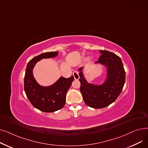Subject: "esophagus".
<instances>
[{
  "mask_svg": "<svg viewBox=\"0 0 148 148\" xmlns=\"http://www.w3.org/2000/svg\"><path fill=\"white\" fill-rule=\"evenodd\" d=\"M73 76H74V79H75V80H79V79L80 77H79V73H78V71H74V72H73Z\"/></svg>",
  "mask_w": 148,
  "mask_h": 148,
  "instance_id": "1",
  "label": "esophagus"
}]
</instances>
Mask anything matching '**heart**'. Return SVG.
<instances>
[{"mask_svg":"<svg viewBox=\"0 0 148 148\" xmlns=\"http://www.w3.org/2000/svg\"><path fill=\"white\" fill-rule=\"evenodd\" d=\"M90 59V58H86V59Z\"/></svg>","mask_w":148,"mask_h":148,"instance_id":"heart-1","label":"heart"}]
</instances>
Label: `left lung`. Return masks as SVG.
<instances>
[{"label":"left lung","instance_id":"obj_1","mask_svg":"<svg viewBox=\"0 0 148 148\" xmlns=\"http://www.w3.org/2000/svg\"><path fill=\"white\" fill-rule=\"evenodd\" d=\"M99 52L101 55L95 65H102L106 71V78L103 83H89L83 73L84 67L79 69L80 89L84 102L94 108H102L113 103L120 95L125 82V72L121 59L110 51Z\"/></svg>","mask_w":148,"mask_h":148}]
</instances>
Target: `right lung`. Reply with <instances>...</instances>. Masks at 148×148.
<instances>
[{"mask_svg": "<svg viewBox=\"0 0 148 148\" xmlns=\"http://www.w3.org/2000/svg\"><path fill=\"white\" fill-rule=\"evenodd\" d=\"M58 53V51L42 53L31 59L26 66L24 81L26 96L35 108L44 112H56L65 106L66 92L74 80L73 75L68 79L60 77L48 86H42L35 80L33 69L37 62L43 59L56 58Z\"/></svg>", "mask_w": 148, "mask_h": 148, "instance_id": "add662e5", "label": "right lung"}]
</instances>
